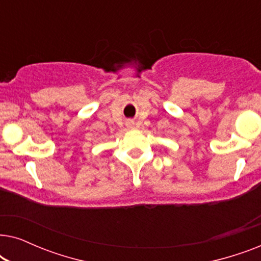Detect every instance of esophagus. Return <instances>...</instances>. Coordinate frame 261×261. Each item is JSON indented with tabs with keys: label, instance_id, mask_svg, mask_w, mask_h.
I'll return each mask as SVG.
<instances>
[{
	"label": "esophagus",
	"instance_id": "obj_1",
	"mask_svg": "<svg viewBox=\"0 0 261 261\" xmlns=\"http://www.w3.org/2000/svg\"><path fill=\"white\" fill-rule=\"evenodd\" d=\"M130 127H133V124H132V126H130Z\"/></svg>",
	"mask_w": 261,
	"mask_h": 261
}]
</instances>
